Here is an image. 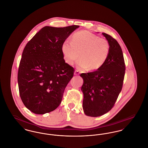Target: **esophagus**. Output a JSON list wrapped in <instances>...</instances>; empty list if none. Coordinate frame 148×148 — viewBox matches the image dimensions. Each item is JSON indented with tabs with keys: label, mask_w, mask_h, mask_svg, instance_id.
Here are the masks:
<instances>
[{
	"label": "esophagus",
	"mask_w": 148,
	"mask_h": 148,
	"mask_svg": "<svg viewBox=\"0 0 148 148\" xmlns=\"http://www.w3.org/2000/svg\"><path fill=\"white\" fill-rule=\"evenodd\" d=\"M79 74V71L77 69H76L75 71H74V75H78Z\"/></svg>",
	"instance_id": "1"
}]
</instances>
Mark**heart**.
Returning <instances> with one entry per match:
<instances>
[{
  "label": "heart",
  "instance_id": "heart-1",
  "mask_svg": "<svg viewBox=\"0 0 148 148\" xmlns=\"http://www.w3.org/2000/svg\"><path fill=\"white\" fill-rule=\"evenodd\" d=\"M62 52L66 63L73 64L80 57L77 63L80 69L96 71L107 60L110 51L109 42L90 32L83 30L74 33L71 41L65 40L62 45Z\"/></svg>",
  "mask_w": 148,
  "mask_h": 148
}]
</instances>
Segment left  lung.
Returning <instances> with one entry per match:
<instances>
[{"mask_svg": "<svg viewBox=\"0 0 148 148\" xmlns=\"http://www.w3.org/2000/svg\"><path fill=\"white\" fill-rule=\"evenodd\" d=\"M110 45L109 57L100 69L82 73L84 80L83 108L85 114L97 117L113 108L121 92L125 72V64L119 44L112 36L103 33Z\"/></svg>", "mask_w": 148, "mask_h": 148, "instance_id": "1", "label": "left lung"}]
</instances>
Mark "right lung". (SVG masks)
<instances>
[{
	"label": "right lung",
	"instance_id": "add662e5",
	"mask_svg": "<svg viewBox=\"0 0 148 148\" xmlns=\"http://www.w3.org/2000/svg\"><path fill=\"white\" fill-rule=\"evenodd\" d=\"M79 25L63 28L46 26L26 44L18 72L21 100L37 114L56 109L65 88L74 75V69L65 63L62 45Z\"/></svg>",
	"mask_w": 148,
	"mask_h": 148
}]
</instances>
